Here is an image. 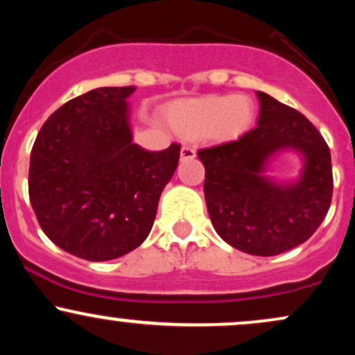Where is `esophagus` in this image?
Returning a JSON list of instances; mask_svg holds the SVG:
<instances>
[{
	"mask_svg": "<svg viewBox=\"0 0 355 355\" xmlns=\"http://www.w3.org/2000/svg\"><path fill=\"white\" fill-rule=\"evenodd\" d=\"M195 155H197V152H195L193 146H189V145L182 146V150H180L182 160H190V158H195Z\"/></svg>",
	"mask_w": 355,
	"mask_h": 355,
	"instance_id": "obj_1",
	"label": "esophagus"
}]
</instances>
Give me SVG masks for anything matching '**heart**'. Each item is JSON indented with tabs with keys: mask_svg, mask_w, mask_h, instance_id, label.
<instances>
[{
	"mask_svg": "<svg viewBox=\"0 0 355 355\" xmlns=\"http://www.w3.org/2000/svg\"><path fill=\"white\" fill-rule=\"evenodd\" d=\"M165 123L183 138L211 141L237 140L255 120V105L247 96L209 95L166 105Z\"/></svg>",
	"mask_w": 355,
	"mask_h": 355,
	"instance_id": "obj_1",
	"label": "heart"
}]
</instances>
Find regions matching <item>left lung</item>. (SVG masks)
Returning <instances> with one entry per match:
<instances>
[{
  "label": "left lung",
  "instance_id": "1",
  "mask_svg": "<svg viewBox=\"0 0 355 355\" xmlns=\"http://www.w3.org/2000/svg\"><path fill=\"white\" fill-rule=\"evenodd\" d=\"M257 96L254 130L197 155L205 166L203 191L217 234L245 254L270 257L300 245L319 229L332 200V165L327 144L302 113L263 92ZM282 149H294L304 160L295 182L277 184L265 175Z\"/></svg>",
  "mask_w": 355,
  "mask_h": 355
}]
</instances>
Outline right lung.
<instances>
[{"label": "right lung", "instance_id": "1", "mask_svg": "<svg viewBox=\"0 0 355 355\" xmlns=\"http://www.w3.org/2000/svg\"><path fill=\"white\" fill-rule=\"evenodd\" d=\"M96 88L44 121L30 160L28 191L46 237L92 262L118 259L148 237L180 145L146 152L133 144L128 96Z\"/></svg>", "mask_w": 355, "mask_h": 355}]
</instances>
